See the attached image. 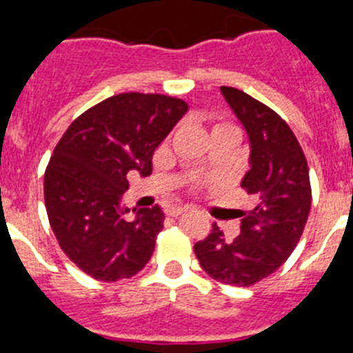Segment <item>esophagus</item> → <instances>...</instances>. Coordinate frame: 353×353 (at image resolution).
<instances>
[{"label": "esophagus", "mask_w": 353, "mask_h": 353, "mask_svg": "<svg viewBox=\"0 0 353 353\" xmlns=\"http://www.w3.org/2000/svg\"><path fill=\"white\" fill-rule=\"evenodd\" d=\"M186 211V208H181V205H172V208H167V216H174V218H176V216H179V214H183V212Z\"/></svg>", "instance_id": "1"}]
</instances>
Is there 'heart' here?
I'll return each mask as SVG.
<instances>
[{
  "mask_svg": "<svg viewBox=\"0 0 353 353\" xmlns=\"http://www.w3.org/2000/svg\"><path fill=\"white\" fill-rule=\"evenodd\" d=\"M218 126H228V125H218Z\"/></svg>",
  "mask_w": 353,
  "mask_h": 353,
  "instance_id": "obj_1",
  "label": "heart"
}]
</instances>
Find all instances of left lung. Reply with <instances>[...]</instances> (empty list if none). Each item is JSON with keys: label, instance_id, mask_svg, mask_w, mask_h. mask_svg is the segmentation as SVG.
<instances>
[{"label": "left lung", "instance_id": "8db88e82", "mask_svg": "<svg viewBox=\"0 0 353 353\" xmlns=\"http://www.w3.org/2000/svg\"><path fill=\"white\" fill-rule=\"evenodd\" d=\"M225 100L250 141V170L241 188L253 208L241 212V234L225 239L218 225L193 246L200 265L220 283L252 287L290 256L307 221L311 186L307 161L290 126L262 101L221 85Z\"/></svg>", "mask_w": 353, "mask_h": 353}]
</instances>
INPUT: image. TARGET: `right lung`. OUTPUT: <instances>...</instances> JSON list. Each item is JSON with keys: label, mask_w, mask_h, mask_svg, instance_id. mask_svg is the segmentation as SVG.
<instances>
[{"label": "right lung", "mask_w": 353, "mask_h": 353, "mask_svg": "<svg viewBox=\"0 0 353 353\" xmlns=\"http://www.w3.org/2000/svg\"><path fill=\"white\" fill-rule=\"evenodd\" d=\"M186 110V101L165 94H116L81 114L54 148L43 177L49 223L91 278H132L153 255L165 214L154 205L126 220V174H151L154 149Z\"/></svg>", "instance_id": "obj_1"}]
</instances>
